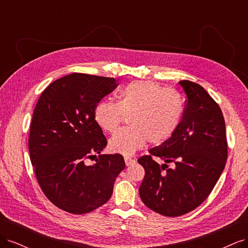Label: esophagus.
I'll use <instances>...</instances> for the list:
<instances>
[{
  "label": "esophagus",
  "mask_w": 248,
  "mask_h": 248,
  "mask_svg": "<svg viewBox=\"0 0 248 248\" xmlns=\"http://www.w3.org/2000/svg\"><path fill=\"white\" fill-rule=\"evenodd\" d=\"M124 161L126 163V166H130V164L133 163L136 160L131 158V157H129V156H124Z\"/></svg>",
  "instance_id": "esophagus-1"
}]
</instances>
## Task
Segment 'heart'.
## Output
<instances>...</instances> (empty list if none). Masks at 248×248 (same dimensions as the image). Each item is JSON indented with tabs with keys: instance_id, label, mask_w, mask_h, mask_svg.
<instances>
[{
	"instance_id": "heart-1",
	"label": "heart",
	"mask_w": 248,
	"mask_h": 248,
	"mask_svg": "<svg viewBox=\"0 0 248 248\" xmlns=\"http://www.w3.org/2000/svg\"><path fill=\"white\" fill-rule=\"evenodd\" d=\"M182 112V98L175 90L153 81H133L120 91L117 101L104 99L97 103L94 119L103 131L112 133L129 115L130 126L109 140V149L131 155L148 140L152 145L168 140L177 130Z\"/></svg>"
}]
</instances>
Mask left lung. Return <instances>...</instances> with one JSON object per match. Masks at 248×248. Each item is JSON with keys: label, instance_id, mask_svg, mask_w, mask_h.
I'll use <instances>...</instances> for the list:
<instances>
[{"label": "left lung", "instance_id": "1", "mask_svg": "<svg viewBox=\"0 0 248 248\" xmlns=\"http://www.w3.org/2000/svg\"><path fill=\"white\" fill-rule=\"evenodd\" d=\"M179 84L187 97L182 121L168 140L138 160L145 169L139 190L142 202L170 217L192 211L208 198L228 158L226 123L219 106L196 82ZM156 158L165 161L162 166ZM168 163L173 168L162 172Z\"/></svg>", "mask_w": 248, "mask_h": 248}]
</instances>
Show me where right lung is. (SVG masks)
<instances>
[{
  "label": "right lung",
  "instance_id": "add662e5",
  "mask_svg": "<svg viewBox=\"0 0 248 248\" xmlns=\"http://www.w3.org/2000/svg\"><path fill=\"white\" fill-rule=\"evenodd\" d=\"M118 85L114 78L71 73L51 82L37 101L30 158L43 193L66 212L85 214L106 204L125 169L121 154H100L108 140L94 119L96 104ZM96 154V163L87 166Z\"/></svg>",
  "mask_w": 248,
  "mask_h": 248
}]
</instances>
